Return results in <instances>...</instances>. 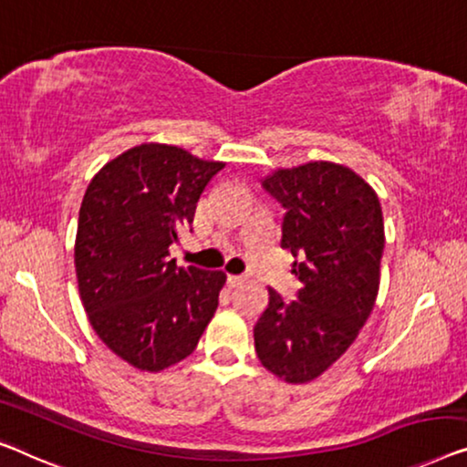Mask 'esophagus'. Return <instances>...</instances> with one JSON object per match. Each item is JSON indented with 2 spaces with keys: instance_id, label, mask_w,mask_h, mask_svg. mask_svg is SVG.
Segmentation results:
<instances>
[{
  "instance_id": "esophagus-1",
  "label": "esophagus",
  "mask_w": 467,
  "mask_h": 467,
  "mask_svg": "<svg viewBox=\"0 0 467 467\" xmlns=\"http://www.w3.org/2000/svg\"><path fill=\"white\" fill-rule=\"evenodd\" d=\"M244 275H227V282H229V286H240V284H244Z\"/></svg>"
}]
</instances>
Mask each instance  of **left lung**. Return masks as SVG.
Listing matches in <instances>:
<instances>
[{
  "instance_id": "1",
  "label": "left lung",
  "mask_w": 467,
  "mask_h": 467,
  "mask_svg": "<svg viewBox=\"0 0 467 467\" xmlns=\"http://www.w3.org/2000/svg\"><path fill=\"white\" fill-rule=\"evenodd\" d=\"M282 204L280 246L293 253L301 288L269 306L254 324L263 367L288 383H307L339 360L368 320L379 293L385 246L375 189L348 166L309 161L263 181Z\"/></svg>"
}]
</instances>
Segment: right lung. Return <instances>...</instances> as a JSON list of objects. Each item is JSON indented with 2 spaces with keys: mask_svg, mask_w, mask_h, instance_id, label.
I'll use <instances>...</instances> for the list:
<instances>
[{
  "mask_svg": "<svg viewBox=\"0 0 467 467\" xmlns=\"http://www.w3.org/2000/svg\"><path fill=\"white\" fill-rule=\"evenodd\" d=\"M223 161L145 143L88 185L78 219L79 296L100 341L134 368L158 373L187 358L219 306L223 272L177 267L168 246L193 223Z\"/></svg>",
  "mask_w": 467,
  "mask_h": 467,
  "instance_id": "obj_1",
  "label": "right lung"
}]
</instances>
